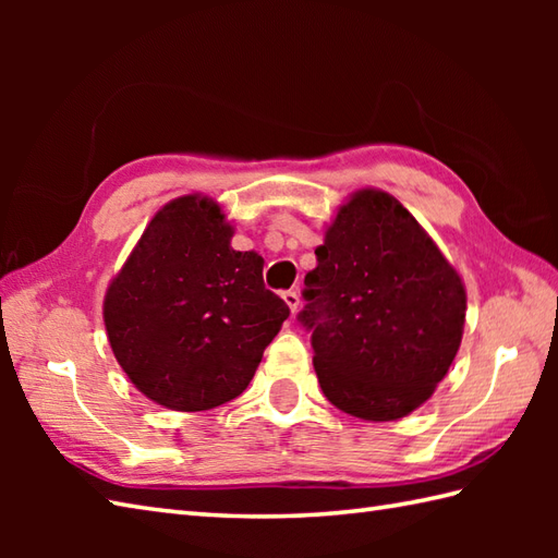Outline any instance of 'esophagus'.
Instances as JSON below:
<instances>
[{
  "label": "esophagus",
  "instance_id": "esophagus-1",
  "mask_svg": "<svg viewBox=\"0 0 558 558\" xmlns=\"http://www.w3.org/2000/svg\"><path fill=\"white\" fill-rule=\"evenodd\" d=\"M282 300H286V304L290 306L292 314H298V310H300V292H298V290L282 292Z\"/></svg>",
  "mask_w": 558,
  "mask_h": 558
}]
</instances>
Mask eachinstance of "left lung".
Segmentation results:
<instances>
[{
    "label": "left lung",
    "instance_id": "8db88e82",
    "mask_svg": "<svg viewBox=\"0 0 558 558\" xmlns=\"http://www.w3.org/2000/svg\"><path fill=\"white\" fill-rule=\"evenodd\" d=\"M302 298L298 322L312 333L324 396L369 422L400 420L429 400L465 326L456 268L378 189H362L338 210Z\"/></svg>",
    "mask_w": 558,
    "mask_h": 558
}]
</instances>
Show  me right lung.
I'll return each instance as SVG.
<instances>
[{
    "label": "right lung",
    "mask_w": 558,
    "mask_h": 558,
    "mask_svg": "<svg viewBox=\"0 0 558 558\" xmlns=\"http://www.w3.org/2000/svg\"><path fill=\"white\" fill-rule=\"evenodd\" d=\"M230 240L216 201L174 198L105 294L114 357L158 405L201 412L240 396L290 316L264 286V258Z\"/></svg>",
    "instance_id": "obj_1"
}]
</instances>
